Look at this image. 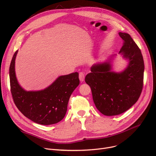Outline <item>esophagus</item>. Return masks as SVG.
<instances>
[{
	"label": "esophagus",
	"mask_w": 156,
	"mask_h": 156,
	"mask_svg": "<svg viewBox=\"0 0 156 156\" xmlns=\"http://www.w3.org/2000/svg\"><path fill=\"white\" fill-rule=\"evenodd\" d=\"M79 79L81 81H83L85 80V74L83 72H80L79 73Z\"/></svg>",
	"instance_id": "34e87169"
}]
</instances>
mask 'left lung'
Listing matches in <instances>:
<instances>
[{
	"mask_svg": "<svg viewBox=\"0 0 156 156\" xmlns=\"http://www.w3.org/2000/svg\"><path fill=\"white\" fill-rule=\"evenodd\" d=\"M124 45L119 52L127 61L120 72L112 70L116 55L92 65L85 82L90 87L97 109L105 116L118 115L126 111L138 101L142 88L144 62L142 52L126 33L119 32Z\"/></svg>",
	"mask_w": 156,
	"mask_h": 156,
	"instance_id": "left-lung-1",
	"label": "left lung"
}]
</instances>
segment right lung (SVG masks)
<instances>
[{"mask_svg": "<svg viewBox=\"0 0 156 156\" xmlns=\"http://www.w3.org/2000/svg\"><path fill=\"white\" fill-rule=\"evenodd\" d=\"M18 52L14 53L9 67L11 91L16 107L36 123L50 125L59 122L66 113L71 95L80 84L78 73L60 76L43 90L27 91L19 84L16 76Z\"/></svg>", "mask_w": 156, "mask_h": 156, "instance_id": "add662e5", "label": "right lung"}]
</instances>
